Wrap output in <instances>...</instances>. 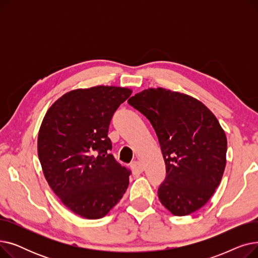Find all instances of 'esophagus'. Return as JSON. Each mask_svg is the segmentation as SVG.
I'll use <instances>...</instances> for the list:
<instances>
[{"mask_svg": "<svg viewBox=\"0 0 258 258\" xmlns=\"http://www.w3.org/2000/svg\"><path fill=\"white\" fill-rule=\"evenodd\" d=\"M131 168L134 171V173H141L144 170L143 165L140 163L139 161H134L131 164Z\"/></svg>", "mask_w": 258, "mask_h": 258, "instance_id": "esophagus-1", "label": "esophagus"}]
</instances>
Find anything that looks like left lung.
<instances>
[{
    "mask_svg": "<svg viewBox=\"0 0 258 258\" xmlns=\"http://www.w3.org/2000/svg\"><path fill=\"white\" fill-rule=\"evenodd\" d=\"M152 123L166 165L158 197L172 214L204 206L221 183L227 138L207 106L186 94L148 89L127 100Z\"/></svg>",
    "mask_w": 258,
    "mask_h": 258,
    "instance_id": "left-lung-1",
    "label": "left lung"
}]
</instances>
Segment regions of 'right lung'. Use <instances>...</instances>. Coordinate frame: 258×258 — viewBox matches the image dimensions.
I'll return each instance as SVG.
<instances>
[{"mask_svg":"<svg viewBox=\"0 0 258 258\" xmlns=\"http://www.w3.org/2000/svg\"><path fill=\"white\" fill-rule=\"evenodd\" d=\"M132 94L94 87L64 94L40 125L37 154L45 178L62 204L89 220L103 218L123 197L131 170L110 154L111 120Z\"/></svg>","mask_w":258,"mask_h":258,"instance_id":"obj_1","label":"right lung"}]
</instances>
